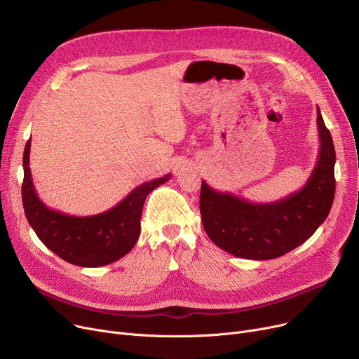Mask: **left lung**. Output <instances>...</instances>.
Returning a JSON list of instances; mask_svg holds the SVG:
<instances>
[{"label": "left lung", "instance_id": "obj_1", "mask_svg": "<svg viewBox=\"0 0 359 359\" xmlns=\"http://www.w3.org/2000/svg\"><path fill=\"white\" fill-rule=\"evenodd\" d=\"M317 129V163L306 184L285 198L256 203L230 192H218L202 180V224L219 249L243 259H275L301 246L325 222L336 189V154L318 107Z\"/></svg>", "mask_w": 359, "mask_h": 359}]
</instances>
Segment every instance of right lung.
I'll list each match as a JSON object with an SVG mask.
<instances>
[{"label":"right lung","mask_w":359,"mask_h":359,"mask_svg":"<svg viewBox=\"0 0 359 359\" xmlns=\"http://www.w3.org/2000/svg\"><path fill=\"white\" fill-rule=\"evenodd\" d=\"M30 141L23 154L22 196L26 218L39 240L65 262L83 268L104 266L128 255L140 237L145 198L172 175L140 184L109 211L88 217L68 215L50 210L37 196L29 167Z\"/></svg>","instance_id":"right-lung-1"}]
</instances>
